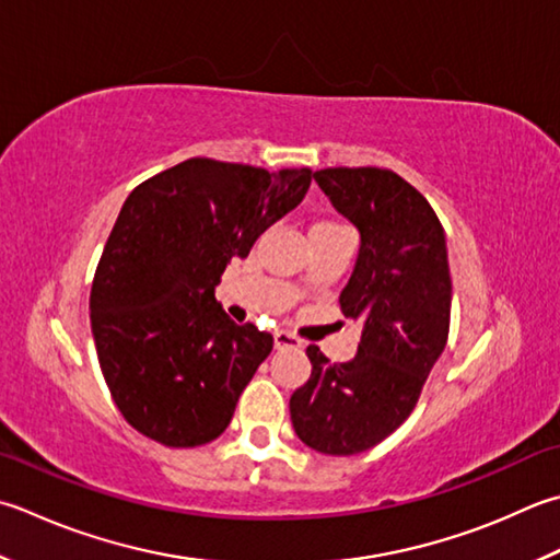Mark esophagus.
Masks as SVG:
<instances>
[{
  "label": "esophagus",
  "instance_id": "1",
  "mask_svg": "<svg viewBox=\"0 0 560 560\" xmlns=\"http://www.w3.org/2000/svg\"><path fill=\"white\" fill-rule=\"evenodd\" d=\"M273 347H277V349H301L303 339H299L287 330H279L277 335H273Z\"/></svg>",
  "mask_w": 560,
  "mask_h": 560
}]
</instances>
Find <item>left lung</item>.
Segmentation results:
<instances>
[{
    "label": "left lung",
    "instance_id": "8db88e82",
    "mask_svg": "<svg viewBox=\"0 0 560 560\" xmlns=\"http://www.w3.org/2000/svg\"><path fill=\"white\" fill-rule=\"evenodd\" d=\"M313 177L361 235L339 305L364 330L345 364H330L315 345L305 349L313 371L289 408L303 444L352 456L381 444L418 405L446 347L452 273L440 218L400 174L327 167Z\"/></svg>",
    "mask_w": 560,
    "mask_h": 560
}]
</instances>
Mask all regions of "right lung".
<instances>
[{
  "label": "right lung",
  "instance_id": "add662e5",
  "mask_svg": "<svg viewBox=\"0 0 560 560\" xmlns=\"http://www.w3.org/2000/svg\"><path fill=\"white\" fill-rule=\"evenodd\" d=\"M311 179L308 167L191 158L130 191L98 259L90 317L104 381L133 430L174 448L225 432L273 337L230 320L215 287Z\"/></svg>",
  "mask_w": 560,
  "mask_h": 560
}]
</instances>
